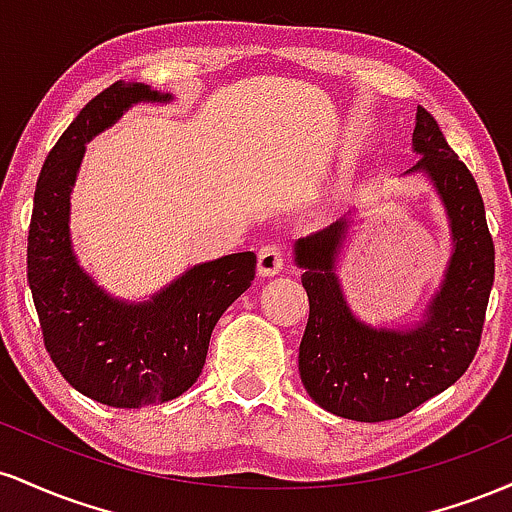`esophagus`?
<instances>
[{"instance_id":"1","label":"esophagus","mask_w":512,"mask_h":512,"mask_svg":"<svg viewBox=\"0 0 512 512\" xmlns=\"http://www.w3.org/2000/svg\"><path fill=\"white\" fill-rule=\"evenodd\" d=\"M286 252L279 245H264L260 250V257H257V269H260L262 276H274L284 269Z\"/></svg>"}]
</instances>
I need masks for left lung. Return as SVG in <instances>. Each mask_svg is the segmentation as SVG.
<instances>
[{"label":"left lung","mask_w":512,"mask_h":512,"mask_svg":"<svg viewBox=\"0 0 512 512\" xmlns=\"http://www.w3.org/2000/svg\"><path fill=\"white\" fill-rule=\"evenodd\" d=\"M414 151L424 158L411 173L424 170L433 180L455 243L443 286L419 327L370 330L346 308L334 274L346 219L296 243L310 303L298 370L308 395L342 419L375 424L409 414L457 383L481 342L496 269L484 199L474 175L424 108L416 113Z\"/></svg>","instance_id":"1"}]
</instances>
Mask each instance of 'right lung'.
Returning <instances> with one entry per match:
<instances>
[{
  "mask_svg": "<svg viewBox=\"0 0 512 512\" xmlns=\"http://www.w3.org/2000/svg\"><path fill=\"white\" fill-rule=\"evenodd\" d=\"M139 101H170L144 84H117L84 105L40 170L28 228V284L43 344L81 395L137 409L195 385L216 322L255 279V252L197 264L149 303L110 298L81 272L69 243V192L84 144Z\"/></svg>",
  "mask_w": 512,
  "mask_h": 512,
  "instance_id": "right-lung-1",
  "label": "right lung"
}]
</instances>
